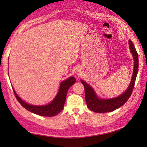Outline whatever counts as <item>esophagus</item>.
I'll list each match as a JSON object with an SVG mask.
<instances>
[{
  "instance_id": "obj_1",
  "label": "esophagus",
  "mask_w": 147,
  "mask_h": 147,
  "mask_svg": "<svg viewBox=\"0 0 147 147\" xmlns=\"http://www.w3.org/2000/svg\"><path fill=\"white\" fill-rule=\"evenodd\" d=\"M82 73V71L81 68L78 67V68L76 69V70H75V73L76 74H81Z\"/></svg>"
}]
</instances>
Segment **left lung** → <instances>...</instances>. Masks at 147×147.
Segmentation results:
<instances>
[{"label":"left lung","instance_id":"8db88e82","mask_svg":"<svg viewBox=\"0 0 147 147\" xmlns=\"http://www.w3.org/2000/svg\"><path fill=\"white\" fill-rule=\"evenodd\" d=\"M129 48L130 53L134 58V71L131 76V79L126 91L120 95L115 98H99L94 89L90 85L85 81L81 80V82L85 89V98L88 108L96 113H107L111 112L118 109L126 102L132 93L134 84L138 72L139 59L138 54L134 47L132 41L129 40Z\"/></svg>","mask_w":147,"mask_h":147}]
</instances>
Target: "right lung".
<instances>
[{"instance_id": "obj_1", "label": "right lung", "mask_w": 147, "mask_h": 147, "mask_svg": "<svg viewBox=\"0 0 147 147\" xmlns=\"http://www.w3.org/2000/svg\"><path fill=\"white\" fill-rule=\"evenodd\" d=\"M75 82L76 79L73 76L69 77L67 79L61 82L60 86H59L58 93H57L53 100L48 104L42 106L32 105V104L26 102L19 97L13 88V90L17 100L27 110L38 115L53 117L58 115L63 109L65 102L66 100L67 93L69 89Z\"/></svg>"}]
</instances>
